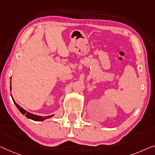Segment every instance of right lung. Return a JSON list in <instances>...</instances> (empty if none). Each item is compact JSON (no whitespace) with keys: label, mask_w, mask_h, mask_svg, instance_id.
Listing matches in <instances>:
<instances>
[{"label":"right lung","mask_w":155,"mask_h":155,"mask_svg":"<svg viewBox=\"0 0 155 155\" xmlns=\"http://www.w3.org/2000/svg\"><path fill=\"white\" fill-rule=\"evenodd\" d=\"M10 90H11V81H10ZM11 97H12V98L13 102H14V104H15V105H16L17 107L18 108V110H19V112H20L22 114H25V116H26V117H27V118H29L30 119H32V120H34V121H42L43 120H45V119L51 118V117H52L53 116V115H50V116H47V117H41V116H38V115L33 114H31V113L28 112L25 110H24L23 108H21V107L19 106L18 104H17L16 102H15V101L14 100V99H13V97H12V95H11Z\"/></svg>","instance_id":"obj_1"}]
</instances>
